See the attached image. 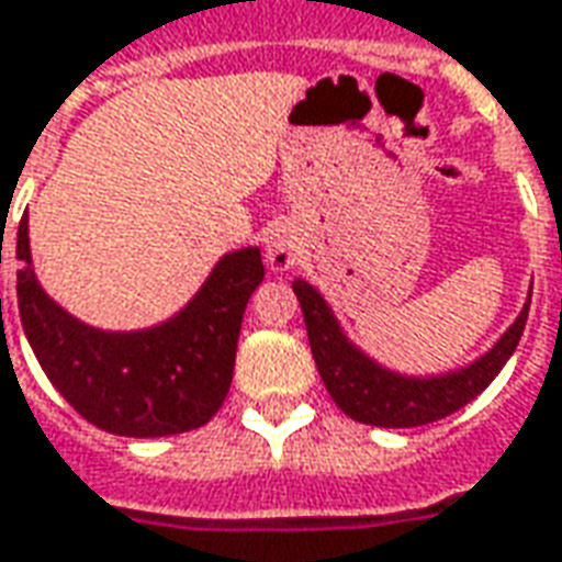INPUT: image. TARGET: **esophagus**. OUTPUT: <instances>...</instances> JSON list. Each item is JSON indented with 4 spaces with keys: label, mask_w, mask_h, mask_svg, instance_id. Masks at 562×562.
<instances>
[{
    "label": "esophagus",
    "mask_w": 562,
    "mask_h": 562,
    "mask_svg": "<svg viewBox=\"0 0 562 562\" xmlns=\"http://www.w3.org/2000/svg\"><path fill=\"white\" fill-rule=\"evenodd\" d=\"M265 256H268L270 270L294 268V265H297V261H301V256H303L301 238H297V228L289 226V223H280V226L270 228Z\"/></svg>",
    "instance_id": "esophagus-1"
}]
</instances>
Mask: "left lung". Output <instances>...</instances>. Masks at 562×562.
<instances>
[{
  "instance_id": "8db88e82",
  "label": "left lung",
  "mask_w": 562,
  "mask_h": 562,
  "mask_svg": "<svg viewBox=\"0 0 562 562\" xmlns=\"http://www.w3.org/2000/svg\"><path fill=\"white\" fill-rule=\"evenodd\" d=\"M292 289L301 301L310 348H313L318 375L330 398L351 419L366 426H381V429L426 426L464 408L471 398L480 396L482 390L492 384L506 360L513 357L515 345L525 334L527 313H530V301H527L513 327L501 336V342L494 345L488 355H482L476 363L464 366L459 372H447V375L408 378L378 366L360 348L348 342L327 301L310 282L297 280Z\"/></svg>"
}]
</instances>
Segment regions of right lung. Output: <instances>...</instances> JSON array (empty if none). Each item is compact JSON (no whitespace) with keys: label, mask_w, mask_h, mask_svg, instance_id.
<instances>
[{"label":"right lung","mask_w":562,"mask_h":562,"mask_svg":"<svg viewBox=\"0 0 562 562\" xmlns=\"http://www.w3.org/2000/svg\"><path fill=\"white\" fill-rule=\"evenodd\" d=\"M14 256L29 345L53 386L91 426L124 438H166L217 414L235 372L244 310L265 280L259 247L223 256L176 318L136 334L94 330L49 301L32 270L26 217Z\"/></svg>","instance_id":"add662e5"}]
</instances>
